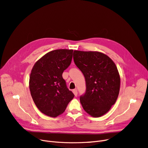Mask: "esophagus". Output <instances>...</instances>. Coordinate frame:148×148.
Returning <instances> with one entry per match:
<instances>
[{
  "label": "esophagus",
  "mask_w": 148,
  "mask_h": 148,
  "mask_svg": "<svg viewBox=\"0 0 148 148\" xmlns=\"http://www.w3.org/2000/svg\"><path fill=\"white\" fill-rule=\"evenodd\" d=\"M73 93H74V95H75V96H77V95H78V90H76V89H73Z\"/></svg>",
  "instance_id": "obj_1"
}]
</instances>
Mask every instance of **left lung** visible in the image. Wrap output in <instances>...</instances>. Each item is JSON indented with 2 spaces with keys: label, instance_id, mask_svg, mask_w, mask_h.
Masks as SVG:
<instances>
[{
  "label": "left lung",
  "instance_id": "left-lung-1",
  "mask_svg": "<svg viewBox=\"0 0 148 148\" xmlns=\"http://www.w3.org/2000/svg\"><path fill=\"white\" fill-rule=\"evenodd\" d=\"M73 60L86 80V93L80 97L82 108L93 117L103 116L115 103L119 94L120 77L116 65L98 51L74 50Z\"/></svg>",
  "mask_w": 148,
  "mask_h": 148
}]
</instances>
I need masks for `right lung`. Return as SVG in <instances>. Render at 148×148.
Returning <instances> with one entry per match:
<instances>
[{
  "mask_svg": "<svg viewBox=\"0 0 148 148\" xmlns=\"http://www.w3.org/2000/svg\"><path fill=\"white\" fill-rule=\"evenodd\" d=\"M73 50L51 51L34 64L29 81L34 103L44 114L56 117L66 110L74 94L67 87L62 73L71 64Z\"/></svg>",
  "mask_w": 148,
  "mask_h": 148,
  "instance_id": "1",
  "label": "right lung"
}]
</instances>
